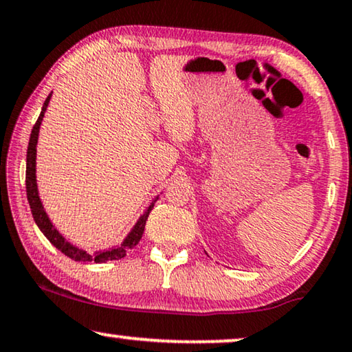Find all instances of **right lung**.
Returning a JSON list of instances; mask_svg holds the SVG:
<instances>
[{
	"label": "right lung",
	"mask_w": 352,
	"mask_h": 352,
	"mask_svg": "<svg viewBox=\"0 0 352 352\" xmlns=\"http://www.w3.org/2000/svg\"><path fill=\"white\" fill-rule=\"evenodd\" d=\"M52 92L49 94L46 102L41 108V113H39V118L36 121V124L33 126L32 133H30V142H28V150H27V177H25V183H27V197L30 202V209H32L34 223L38 225L39 230L44 236L47 237L49 242L54 247H57L62 254H65L67 256H70L72 260L75 261H96V263H105V261L110 260H121L124 258L129 249H133L138 242L142 239L143 231H145V225L148 220V215L153 207H155V202L160 196H156L150 206L146 207V210L140 215V219L137 220V223L133 225L131 232L124 237V241L121 244L113 245L107 250H98L94 252V254H87L86 250L79 249V247L73 245L72 242H68L65 237H63L56 226L52 225V221L49 220V217L44 210L43 202L39 199V192H38V185H36V145H38V137H39V127H41L44 113L47 110L49 100H51Z\"/></svg>",
	"instance_id": "obj_1"
}]
</instances>
